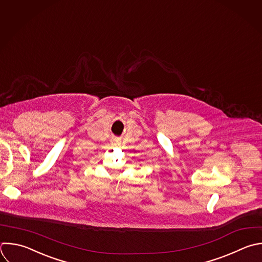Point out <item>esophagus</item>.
Returning <instances> with one entry per match:
<instances>
[{"mask_svg":"<svg viewBox=\"0 0 262 262\" xmlns=\"http://www.w3.org/2000/svg\"><path fill=\"white\" fill-rule=\"evenodd\" d=\"M115 144H120V140H119V139H116V140H115Z\"/></svg>","mask_w":262,"mask_h":262,"instance_id":"1","label":"esophagus"}]
</instances>
